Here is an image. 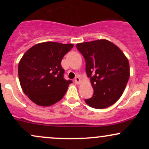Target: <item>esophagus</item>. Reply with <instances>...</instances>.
I'll return each instance as SVG.
<instances>
[{
    "mask_svg": "<svg viewBox=\"0 0 149 149\" xmlns=\"http://www.w3.org/2000/svg\"><path fill=\"white\" fill-rule=\"evenodd\" d=\"M75 83H76V84H80V83H81V80H80V78L79 77H76V78H75Z\"/></svg>",
    "mask_w": 149,
    "mask_h": 149,
    "instance_id": "obj_1",
    "label": "esophagus"
}]
</instances>
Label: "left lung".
Wrapping results in <instances>:
<instances>
[{"mask_svg":"<svg viewBox=\"0 0 149 149\" xmlns=\"http://www.w3.org/2000/svg\"><path fill=\"white\" fill-rule=\"evenodd\" d=\"M85 60L94 94L85 103L95 109H105L119 100L130 78V64L124 53L105 39L76 44Z\"/></svg>","mask_w":149,"mask_h":149,"instance_id":"obj_1","label":"left lung"}]
</instances>
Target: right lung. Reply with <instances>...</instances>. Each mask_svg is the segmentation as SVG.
I'll list each match as a JSON object with an SVG mask.
<instances>
[{"instance_id": "1", "label": "right lung", "mask_w": 149, "mask_h": 149, "mask_svg": "<svg viewBox=\"0 0 149 149\" xmlns=\"http://www.w3.org/2000/svg\"><path fill=\"white\" fill-rule=\"evenodd\" d=\"M73 44L56 42L38 43L20 59L18 74L22 89L33 103L49 107L60 101L71 80L64 78L61 59Z\"/></svg>"}]
</instances>
